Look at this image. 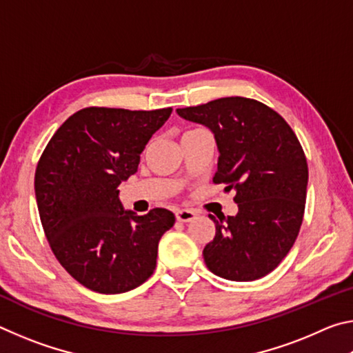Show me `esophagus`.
Wrapping results in <instances>:
<instances>
[{"label":"esophagus","instance_id":"obj_1","mask_svg":"<svg viewBox=\"0 0 353 353\" xmlns=\"http://www.w3.org/2000/svg\"><path fill=\"white\" fill-rule=\"evenodd\" d=\"M176 218L177 221H181V223H190V221H193L196 218V212L190 210V208H181V210L176 212Z\"/></svg>","mask_w":353,"mask_h":353}]
</instances>
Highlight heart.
Masks as SVG:
<instances>
[{"instance_id":"heart-1","label":"heart","mask_w":353,"mask_h":353,"mask_svg":"<svg viewBox=\"0 0 353 353\" xmlns=\"http://www.w3.org/2000/svg\"><path fill=\"white\" fill-rule=\"evenodd\" d=\"M196 130V129H194ZM188 132H191V130H188ZM185 134H187V132H185Z\"/></svg>"}]
</instances>
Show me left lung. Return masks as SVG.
<instances>
[{"instance_id": "left-lung-1", "label": "left lung", "mask_w": 353, "mask_h": 353, "mask_svg": "<svg viewBox=\"0 0 353 353\" xmlns=\"http://www.w3.org/2000/svg\"><path fill=\"white\" fill-rule=\"evenodd\" d=\"M177 113L214 134L219 159L213 183L235 190V216L216 219L204 248L208 270L250 282L276 270L294 244L305 212L308 165L290 124L256 99L229 97Z\"/></svg>"}]
</instances>
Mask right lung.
<instances>
[{"label": "right lung", "instance_id": "right-lung-1", "mask_svg": "<svg viewBox=\"0 0 353 353\" xmlns=\"http://www.w3.org/2000/svg\"><path fill=\"white\" fill-rule=\"evenodd\" d=\"M172 109L85 107L51 137L35 170V198L52 254L71 277L101 294L140 286L157 265L159 241L174 224L166 208L124 210L119 183Z\"/></svg>", "mask_w": 353, "mask_h": 353}]
</instances>
